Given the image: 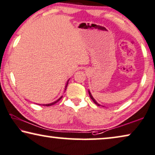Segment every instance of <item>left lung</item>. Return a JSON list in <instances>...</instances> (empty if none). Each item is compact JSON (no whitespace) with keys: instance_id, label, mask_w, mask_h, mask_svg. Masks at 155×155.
I'll use <instances>...</instances> for the list:
<instances>
[{"instance_id":"obj_1","label":"left lung","mask_w":155,"mask_h":155,"mask_svg":"<svg viewBox=\"0 0 155 155\" xmlns=\"http://www.w3.org/2000/svg\"><path fill=\"white\" fill-rule=\"evenodd\" d=\"M88 94H89V95H90V97H91V100H93V102H94V103H95V104H97V106H102V105H101V104H98V103H97V101H96V100H95L94 99V97H93V95H92V94H91V93L90 92V91H89V90H88ZM102 107H104V106H102Z\"/></svg>"}]
</instances>
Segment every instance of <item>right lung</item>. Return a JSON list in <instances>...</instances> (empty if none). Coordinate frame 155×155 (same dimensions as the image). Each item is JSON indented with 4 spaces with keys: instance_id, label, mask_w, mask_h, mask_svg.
Here are the masks:
<instances>
[{
    "instance_id": "add662e5",
    "label": "right lung",
    "mask_w": 155,
    "mask_h": 155,
    "mask_svg": "<svg viewBox=\"0 0 155 155\" xmlns=\"http://www.w3.org/2000/svg\"><path fill=\"white\" fill-rule=\"evenodd\" d=\"M69 80L67 81V82L66 83V85H65V87H64V91H66V89H67V85H68V83H69ZM62 96H61L60 97H59V98L57 100H55V101H54V102H51V103H49V104H43V106H51V105H53V104H55L56 102H58L59 100H60L61 99H62Z\"/></svg>"
}]
</instances>
